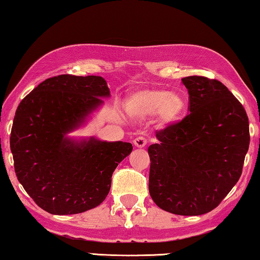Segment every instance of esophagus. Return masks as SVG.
I'll use <instances>...</instances> for the list:
<instances>
[{
  "label": "esophagus",
  "mask_w": 260,
  "mask_h": 260,
  "mask_svg": "<svg viewBox=\"0 0 260 260\" xmlns=\"http://www.w3.org/2000/svg\"><path fill=\"white\" fill-rule=\"evenodd\" d=\"M133 144L136 148H144V147H146V144H147V140L142 138V136H140V138H136L133 141Z\"/></svg>",
  "instance_id": "esophagus-1"
}]
</instances>
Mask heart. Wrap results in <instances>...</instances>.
I'll return each instance as SVG.
<instances>
[{
    "label": "heart",
    "mask_w": 260,
    "mask_h": 260,
    "mask_svg": "<svg viewBox=\"0 0 260 260\" xmlns=\"http://www.w3.org/2000/svg\"><path fill=\"white\" fill-rule=\"evenodd\" d=\"M125 109L131 117L147 119L152 116L162 126H171L182 119L187 102L177 91L164 88H143L127 96Z\"/></svg>",
    "instance_id": "b5f03b06"
}]
</instances>
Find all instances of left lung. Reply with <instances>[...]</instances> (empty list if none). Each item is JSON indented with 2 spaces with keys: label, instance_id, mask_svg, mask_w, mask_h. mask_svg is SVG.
Instances as JSON below:
<instances>
[{
  "label": "left lung",
  "instance_id": "obj_1",
  "mask_svg": "<svg viewBox=\"0 0 260 260\" xmlns=\"http://www.w3.org/2000/svg\"><path fill=\"white\" fill-rule=\"evenodd\" d=\"M188 89L186 118L156 133L149 192L160 209L200 215L217 208L242 174L249 149V119L228 88L205 77L181 79Z\"/></svg>",
  "mask_w": 260,
  "mask_h": 260
}]
</instances>
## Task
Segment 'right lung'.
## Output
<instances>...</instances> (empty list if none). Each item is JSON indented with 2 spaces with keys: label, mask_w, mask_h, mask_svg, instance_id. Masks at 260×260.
I'll use <instances>...</instances> for the list:
<instances>
[{
  "label": "right lung",
  "mask_w": 260,
  "mask_h": 260,
  "mask_svg": "<svg viewBox=\"0 0 260 260\" xmlns=\"http://www.w3.org/2000/svg\"><path fill=\"white\" fill-rule=\"evenodd\" d=\"M110 98L102 77L61 74L41 82L21 101L12 124L15 172L26 192L51 214H77L99 206L111 188L128 142L73 139Z\"/></svg>",
  "instance_id": "1"
}]
</instances>
